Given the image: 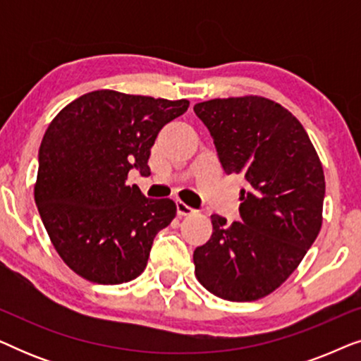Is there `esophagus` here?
I'll return each mask as SVG.
<instances>
[{
	"label": "esophagus",
	"mask_w": 361,
	"mask_h": 361,
	"mask_svg": "<svg viewBox=\"0 0 361 361\" xmlns=\"http://www.w3.org/2000/svg\"><path fill=\"white\" fill-rule=\"evenodd\" d=\"M177 214H179L180 216H185V215H192L195 214V210L192 209V207H189L187 204H184V202H177Z\"/></svg>",
	"instance_id": "1"
}]
</instances>
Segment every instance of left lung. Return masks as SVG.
Returning <instances> with one entry per match:
<instances>
[{"label": "left lung", "instance_id": "left-lung-1", "mask_svg": "<svg viewBox=\"0 0 361 361\" xmlns=\"http://www.w3.org/2000/svg\"><path fill=\"white\" fill-rule=\"evenodd\" d=\"M226 174H241V221L212 215L210 240L194 251L195 276L216 298L248 302L294 273L322 226V162L293 113L258 95L197 103Z\"/></svg>", "mask_w": 361, "mask_h": 361}]
</instances>
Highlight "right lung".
<instances>
[{
	"mask_svg": "<svg viewBox=\"0 0 361 361\" xmlns=\"http://www.w3.org/2000/svg\"><path fill=\"white\" fill-rule=\"evenodd\" d=\"M189 100L95 90L57 113L39 147L34 185L39 215L63 263L97 284H121L145 271L157 231L174 220L171 199H147L128 185L162 126Z\"/></svg>",
	"mask_w": 361,
	"mask_h": 361,
	"instance_id": "add662e5",
	"label": "right lung"
}]
</instances>
